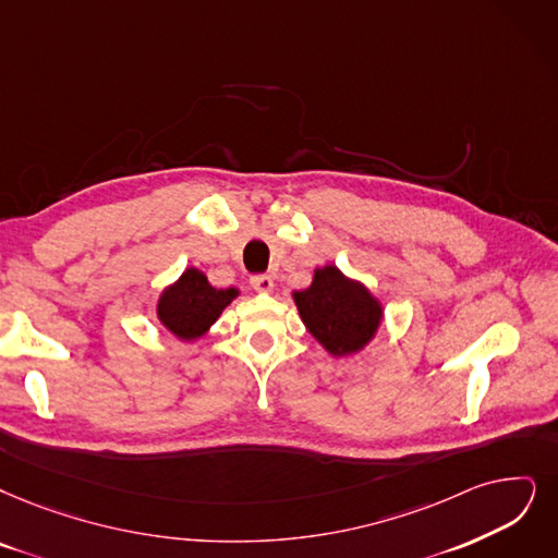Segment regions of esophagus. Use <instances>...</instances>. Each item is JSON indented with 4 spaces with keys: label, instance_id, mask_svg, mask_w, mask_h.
<instances>
[{
    "label": "esophagus",
    "instance_id": "1",
    "mask_svg": "<svg viewBox=\"0 0 558 558\" xmlns=\"http://www.w3.org/2000/svg\"><path fill=\"white\" fill-rule=\"evenodd\" d=\"M252 286H254V291H258V293H272L275 291V279L270 275H254Z\"/></svg>",
    "mask_w": 558,
    "mask_h": 558
}]
</instances>
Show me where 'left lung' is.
Here are the masks:
<instances>
[{"mask_svg":"<svg viewBox=\"0 0 558 558\" xmlns=\"http://www.w3.org/2000/svg\"><path fill=\"white\" fill-rule=\"evenodd\" d=\"M291 298L311 337L331 356L362 352L385 320L383 302L337 265L316 267L311 283Z\"/></svg>","mask_w":558,"mask_h":558,"instance_id":"1","label":"left lung"}]
</instances>
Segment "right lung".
Instances as JSON below:
<instances>
[{
	"mask_svg": "<svg viewBox=\"0 0 558 558\" xmlns=\"http://www.w3.org/2000/svg\"><path fill=\"white\" fill-rule=\"evenodd\" d=\"M240 288H215L198 267L187 270L169 283L155 302L158 323L178 341H198L210 331L235 298Z\"/></svg>",
	"mask_w": 558,
	"mask_h": 558,
	"instance_id": "obj_1",
	"label": "right lung"
}]
</instances>
